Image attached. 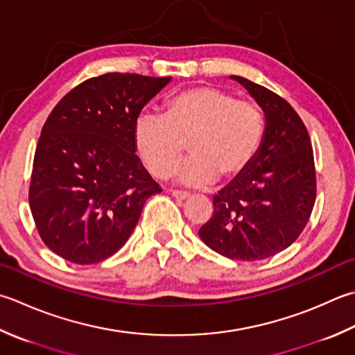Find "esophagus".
Here are the masks:
<instances>
[{
  "label": "esophagus",
  "mask_w": 355,
  "mask_h": 355,
  "mask_svg": "<svg viewBox=\"0 0 355 355\" xmlns=\"http://www.w3.org/2000/svg\"><path fill=\"white\" fill-rule=\"evenodd\" d=\"M171 192H172V196L178 198V200H186V198H189V196H191V193L186 192V191H171Z\"/></svg>",
  "instance_id": "esophagus-1"
}]
</instances>
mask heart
<instances>
[{
	"label": "heart",
	"mask_w": 355,
	"mask_h": 355,
	"mask_svg": "<svg viewBox=\"0 0 355 355\" xmlns=\"http://www.w3.org/2000/svg\"><path fill=\"white\" fill-rule=\"evenodd\" d=\"M263 137L261 109L212 86L177 92L166 101L163 116L143 114L134 124L137 154L159 180L177 171L187 144L192 158L178 177L193 186L239 178L259 154Z\"/></svg>",
	"instance_id": "obj_1"
}]
</instances>
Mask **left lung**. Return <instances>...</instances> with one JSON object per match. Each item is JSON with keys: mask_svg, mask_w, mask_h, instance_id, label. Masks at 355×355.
Returning a JSON list of instances; mask_svg holds the SVG:
<instances>
[{"mask_svg": "<svg viewBox=\"0 0 355 355\" xmlns=\"http://www.w3.org/2000/svg\"><path fill=\"white\" fill-rule=\"evenodd\" d=\"M266 116L261 148L245 173L214 197L200 237L215 252L254 261L279 254L298 239L315 203L317 178L308 129L291 104L265 86L232 76Z\"/></svg>", "mask_w": 355, "mask_h": 355, "instance_id": "1", "label": "left lung"}]
</instances>
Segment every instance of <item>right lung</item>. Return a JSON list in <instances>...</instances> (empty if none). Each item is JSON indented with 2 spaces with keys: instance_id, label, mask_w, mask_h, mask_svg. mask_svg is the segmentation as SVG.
I'll use <instances>...</instances> for the list:
<instances>
[{
  "instance_id": "add662e5",
  "label": "right lung",
  "mask_w": 355,
  "mask_h": 355,
  "mask_svg": "<svg viewBox=\"0 0 355 355\" xmlns=\"http://www.w3.org/2000/svg\"><path fill=\"white\" fill-rule=\"evenodd\" d=\"M171 76L109 72L75 86L49 114L33 157L29 206L44 245L92 265L130 237L162 187L135 155L134 124Z\"/></svg>"
}]
</instances>
